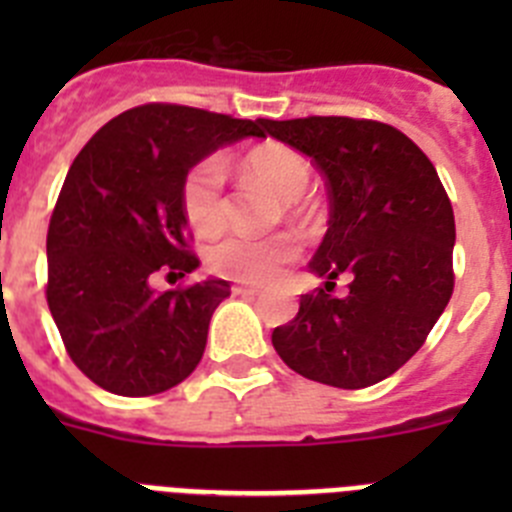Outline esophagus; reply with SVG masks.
I'll use <instances>...</instances> for the list:
<instances>
[{"label":"esophagus","instance_id":"1","mask_svg":"<svg viewBox=\"0 0 512 512\" xmlns=\"http://www.w3.org/2000/svg\"><path fill=\"white\" fill-rule=\"evenodd\" d=\"M261 289L259 287H248V284H235L233 287V295H241V297H256Z\"/></svg>","mask_w":512,"mask_h":512}]
</instances>
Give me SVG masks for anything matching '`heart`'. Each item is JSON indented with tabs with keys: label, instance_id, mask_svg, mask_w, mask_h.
Masks as SVG:
<instances>
[{
	"label": "heart",
	"instance_id": "b5f03b06",
	"mask_svg": "<svg viewBox=\"0 0 512 512\" xmlns=\"http://www.w3.org/2000/svg\"><path fill=\"white\" fill-rule=\"evenodd\" d=\"M243 171L251 179L266 184L284 202H295L310 184V166L295 148L282 143H264L243 156ZM182 210L194 233L215 235L223 230L228 205H225V161L207 156L187 171L182 179ZM297 241L292 235L248 238L228 235L207 251V266L215 274L238 282L264 284L277 277L282 266L295 261Z\"/></svg>",
	"mask_w": 512,
	"mask_h": 512
}]
</instances>
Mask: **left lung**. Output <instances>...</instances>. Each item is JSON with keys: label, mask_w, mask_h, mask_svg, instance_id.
I'll return each instance as SVG.
<instances>
[{"label": "left lung", "mask_w": 512, "mask_h": 512, "mask_svg": "<svg viewBox=\"0 0 512 512\" xmlns=\"http://www.w3.org/2000/svg\"><path fill=\"white\" fill-rule=\"evenodd\" d=\"M271 138L315 161L330 200L328 233L310 261L323 287L271 333L289 369L361 390L423 346L454 292L456 225L436 169L405 133L354 117L259 120ZM338 276L352 279L343 298Z\"/></svg>", "instance_id": "1"}]
</instances>
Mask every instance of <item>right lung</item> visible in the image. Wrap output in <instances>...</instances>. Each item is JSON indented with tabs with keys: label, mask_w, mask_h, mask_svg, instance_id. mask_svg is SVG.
Instances as JSON below:
<instances>
[{
	"label": "right lung",
	"mask_w": 512,
	"mask_h": 512,
	"mask_svg": "<svg viewBox=\"0 0 512 512\" xmlns=\"http://www.w3.org/2000/svg\"><path fill=\"white\" fill-rule=\"evenodd\" d=\"M259 122L143 104L92 135L74 158L48 225V307L71 361L112 395L166 392L205 354L225 279L156 292V271L192 274L182 179Z\"/></svg>",
	"instance_id": "obj_1"
}]
</instances>
